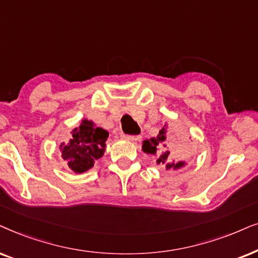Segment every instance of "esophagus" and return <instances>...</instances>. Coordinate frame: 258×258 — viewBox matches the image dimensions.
Segmentation results:
<instances>
[{"label":"esophagus","instance_id":"esophagus-1","mask_svg":"<svg viewBox=\"0 0 258 258\" xmlns=\"http://www.w3.org/2000/svg\"><path fill=\"white\" fill-rule=\"evenodd\" d=\"M121 138L126 139V140H130V142H137V140H139L140 137L138 136H128V135H121Z\"/></svg>","mask_w":258,"mask_h":258}]
</instances>
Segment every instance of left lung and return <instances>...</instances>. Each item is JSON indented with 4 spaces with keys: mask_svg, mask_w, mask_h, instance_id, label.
I'll use <instances>...</instances> for the list:
<instances>
[{
    "mask_svg": "<svg viewBox=\"0 0 258 258\" xmlns=\"http://www.w3.org/2000/svg\"><path fill=\"white\" fill-rule=\"evenodd\" d=\"M181 140H170L167 138V126L165 125L156 138L143 142V151L147 154L157 156V164L166 167V170H179L185 161H176V156L181 153L179 147Z\"/></svg>",
    "mask_w": 258,
    "mask_h": 258,
    "instance_id": "8db88e82",
    "label": "left lung"
}]
</instances>
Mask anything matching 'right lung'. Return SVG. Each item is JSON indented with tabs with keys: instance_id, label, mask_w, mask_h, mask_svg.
Here are the masks:
<instances>
[{
	"instance_id": "right-lung-1",
	"label": "right lung",
	"mask_w": 258,
	"mask_h": 258,
	"mask_svg": "<svg viewBox=\"0 0 258 258\" xmlns=\"http://www.w3.org/2000/svg\"><path fill=\"white\" fill-rule=\"evenodd\" d=\"M107 138L106 130L84 119L80 126L72 131L71 139L60 145L62 159L75 173H84L93 167L95 160L104 156Z\"/></svg>"
}]
</instances>
